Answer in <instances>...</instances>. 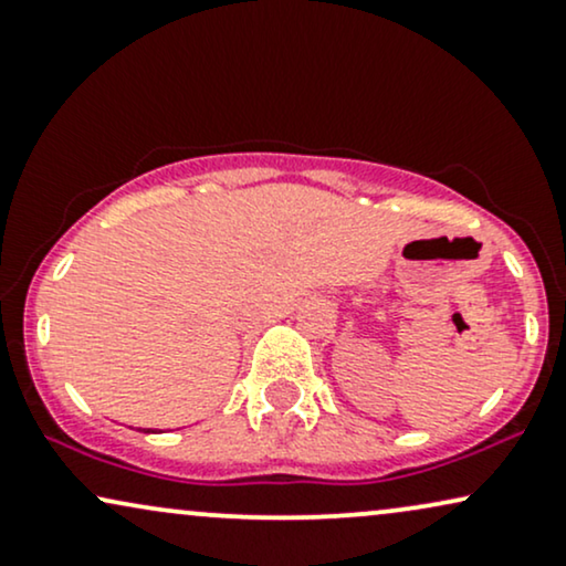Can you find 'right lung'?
I'll list each match as a JSON object with an SVG mask.
<instances>
[{
  "label": "right lung",
  "mask_w": 566,
  "mask_h": 566,
  "mask_svg": "<svg viewBox=\"0 0 566 566\" xmlns=\"http://www.w3.org/2000/svg\"><path fill=\"white\" fill-rule=\"evenodd\" d=\"M144 432H151V430H144Z\"/></svg>",
  "instance_id": "obj_1"
}]
</instances>
